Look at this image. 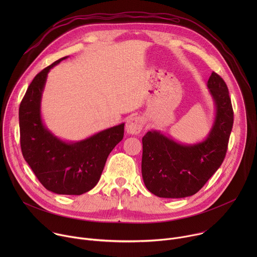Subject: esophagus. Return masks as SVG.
I'll list each match as a JSON object with an SVG mask.
<instances>
[{
	"label": "esophagus",
	"mask_w": 257,
	"mask_h": 257,
	"mask_svg": "<svg viewBox=\"0 0 257 257\" xmlns=\"http://www.w3.org/2000/svg\"><path fill=\"white\" fill-rule=\"evenodd\" d=\"M144 119L142 117H131L128 119L127 123H126V131L128 134L130 135H136L138 134L143 126H144Z\"/></svg>",
	"instance_id": "34e87169"
}]
</instances>
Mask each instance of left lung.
Masks as SVG:
<instances>
[{"label": "left lung", "mask_w": 257, "mask_h": 257, "mask_svg": "<svg viewBox=\"0 0 257 257\" xmlns=\"http://www.w3.org/2000/svg\"><path fill=\"white\" fill-rule=\"evenodd\" d=\"M214 103V119L207 136L182 143L159 130L142 138L141 173L144 185L163 198H184L198 192L221 167L234 122L227 84L212 72L207 81Z\"/></svg>", "instance_id": "obj_1"}]
</instances>
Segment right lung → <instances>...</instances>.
I'll return each instance as SVG.
<instances>
[{"label": "right lung", "mask_w": 257, "mask_h": 257, "mask_svg": "<svg viewBox=\"0 0 257 257\" xmlns=\"http://www.w3.org/2000/svg\"><path fill=\"white\" fill-rule=\"evenodd\" d=\"M67 58L45 68L28 86L19 107L20 144L24 160L45 188L81 195L97 184L108 155L123 139L125 123L79 141L63 140L45 125L42 98L48 74Z\"/></svg>", "instance_id": "1"}]
</instances>
